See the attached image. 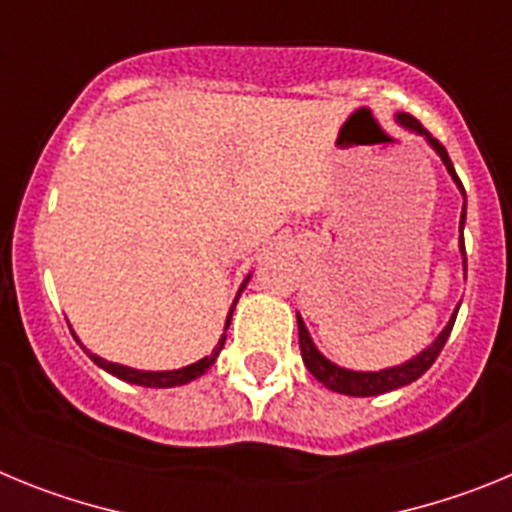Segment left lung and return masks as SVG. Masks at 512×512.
I'll return each mask as SVG.
<instances>
[{
  "mask_svg": "<svg viewBox=\"0 0 512 512\" xmlns=\"http://www.w3.org/2000/svg\"><path fill=\"white\" fill-rule=\"evenodd\" d=\"M397 120L405 125V128L415 130V133L425 135L428 138V143H431L433 148H436V153L441 156V161L446 164V169H449V174L454 176L456 187L461 189V194H464V187H461L459 176H456L454 171V164H451L449 153H446V148L438 143L436 138H431V133L420 125L418 120H415L413 115H408V112H402V115H397ZM467 197V194H464ZM464 217H467V202H464V210H461V228H464ZM461 256H464V261H467V251H464V241H461ZM459 312V310H456ZM456 312L451 315L449 325L443 328L441 336L433 341V346H428L423 351V354H418L415 359H410L408 364H400V366H392V369H382V372H351V369H341V366L330 364L328 359H325L323 354H320L318 348H315V343L310 341V336H307V328L305 323H302V318L297 315V328H300V351H302V361H305V366L310 369V374L318 382H323L328 390L333 392H341V395H351V397H372V395H384V392L390 390H397V387H405V384L415 382L418 377H423L428 369H431L433 361L438 359V354H441V348L446 346V338H449L451 328H454V320H456Z\"/></svg>",
  "mask_w": 512,
  "mask_h": 512,
  "instance_id": "left-lung-1",
  "label": "left lung"
}]
</instances>
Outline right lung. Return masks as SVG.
<instances>
[{
  "label": "right lung",
  "instance_id": "add662e5",
  "mask_svg": "<svg viewBox=\"0 0 512 512\" xmlns=\"http://www.w3.org/2000/svg\"><path fill=\"white\" fill-rule=\"evenodd\" d=\"M230 315H233V310H230ZM230 315H228V325H230ZM223 343H225V338H220V343H217L215 351H212L210 356H205V359L197 361V364L184 366V369H174V372H138V369H130V366H122V364H112V361H104L94 354H89V356H92L94 364L102 366L104 372L115 374V377L122 379V382L140 384V387H179V384H187V382H192V379L202 377V374H205L207 369L215 364V359H217V354H220Z\"/></svg>",
  "mask_w": 512,
  "mask_h": 512
}]
</instances>
